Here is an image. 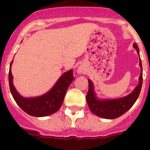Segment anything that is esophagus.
I'll use <instances>...</instances> for the list:
<instances>
[{"mask_svg": "<svg viewBox=\"0 0 150 150\" xmlns=\"http://www.w3.org/2000/svg\"><path fill=\"white\" fill-rule=\"evenodd\" d=\"M77 71H78V73H79V74H83V73H84L83 69L81 68V67H79V68H78V70H77Z\"/></svg>", "mask_w": 150, "mask_h": 150, "instance_id": "1", "label": "esophagus"}]
</instances>
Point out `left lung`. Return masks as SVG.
<instances>
[{"label":"left lung","mask_w":150,"mask_h":150,"mask_svg":"<svg viewBox=\"0 0 150 150\" xmlns=\"http://www.w3.org/2000/svg\"><path fill=\"white\" fill-rule=\"evenodd\" d=\"M134 48L137 50L140 56L138 46L134 43ZM140 67L141 73L139 76V83L132 93L125 97L118 99H106L100 100L96 97L94 91V86L92 82L88 79V91L86 95V101L89 109L94 114L99 117L112 120L120 117L127 112L134 105L135 101L138 98L143 83V69L142 63L140 58Z\"/></svg>","instance_id":"8db88e82"}]
</instances>
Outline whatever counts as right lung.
Wrapping results in <instances>:
<instances>
[{
	"mask_svg": "<svg viewBox=\"0 0 150 150\" xmlns=\"http://www.w3.org/2000/svg\"><path fill=\"white\" fill-rule=\"evenodd\" d=\"M10 63L9 71V85L13 98L21 109L30 116L42 117L53 114L60 109L64 101L66 91L72 83L74 77L73 70L63 74L52 88L44 95L35 98H24L18 93L13 83V75L11 73Z\"/></svg>",
	"mask_w": 150,
	"mask_h": 150,
	"instance_id": "1",
	"label": "right lung"
}]
</instances>
